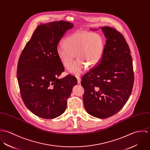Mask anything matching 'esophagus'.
Instances as JSON below:
<instances>
[{
    "instance_id": "obj_1",
    "label": "esophagus",
    "mask_w": 150,
    "mask_h": 150,
    "mask_svg": "<svg viewBox=\"0 0 150 150\" xmlns=\"http://www.w3.org/2000/svg\"><path fill=\"white\" fill-rule=\"evenodd\" d=\"M76 78H77V83L78 84H80V83H81V79H80V77H79V76H77Z\"/></svg>"
}]
</instances>
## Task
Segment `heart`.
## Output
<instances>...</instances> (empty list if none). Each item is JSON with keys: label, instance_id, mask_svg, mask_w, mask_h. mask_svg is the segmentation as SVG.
Listing matches in <instances>:
<instances>
[{"label": "heart", "instance_id": "b5f03b06", "mask_svg": "<svg viewBox=\"0 0 150 150\" xmlns=\"http://www.w3.org/2000/svg\"><path fill=\"white\" fill-rule=\"evenodd\" d=\"M105 42L98 33L86 31L74 32L64 39L57 47V53L61 62L69 68L75 58L79 59L69 68V72L78 75L87 66L93 68L102 61L105 53Z\"/></svg>", "mask_w": 150, "mask_h": 150}]
</instances>
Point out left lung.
<instances>
[{
	"instance_id": "left-lung-1",
	"label": "left lung",
	"mask_w": 150,
	"mask_h": 150,
	"mask_svg": "<svg viewBox=\"0 0 150 150\" xmlns=\"http://www.w3.org/2000/svg\"><path fill=\"white\" fill-rule=\"evenodd\" d=\"M100 29L106 39L104 55L99 64L83 76L81 84L84 88L86 112L96 118H107L127 103L132 91L134 73L130 49L124 36L109 26Z\"/></svg>"
}]
</instances>
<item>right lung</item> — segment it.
Here are the masks:
<instances>
[{
    "mask_svg": "<svg viewBox=\"0 0 150 150\" xmlns=\"http://www.w3.org/2000/svg\"><path fill=\"white\" fill-rule=\"evenodd\" d=\"M73 24L64 21L41 23L26 44L19 58L17 76L22 100L32 112L44 118L60 116L77 83L75 77H58L64 66L57 53L58 43Z\"/></svg>",
    "mask_w": 150,
    "mask_h": 150,
    "instance_id": "add662e5",
    "label": "right lung"
}]
</instances>
